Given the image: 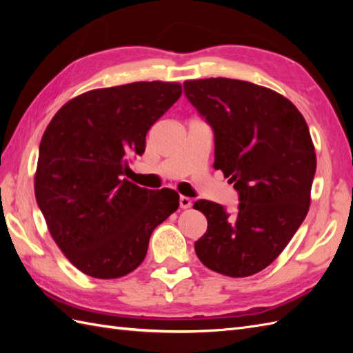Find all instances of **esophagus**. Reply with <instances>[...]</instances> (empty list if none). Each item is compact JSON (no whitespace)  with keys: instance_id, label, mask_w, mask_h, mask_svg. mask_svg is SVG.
Returning a JSON list of instances; mask_svg holds the SVG:
<instances>
[{"instance_id":"1","label":"esophagus","mask_w":353,"mask_h":353,"mask_svg":"<svg viewBox=\"0 0 353 353\" xmlns=\"http://www.w3.org/2000/svg\"><path fill=\"white\" fill-rule=\"evenodd\" d=\"M179 205H181L182 209H188L192 206V201L190 197H185V196H181V199H179Z\"/></svg>"}]
</instances>
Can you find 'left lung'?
Returning a JSON list of instances; mask_svg holds the SVG:
<instances>
[{
  "label": "left lung",
  "instance_id": "obj_1",
  "mask_svg": "<svg viewBox=\"0 0 353 353\" xmlns=\"http://www.w3.org/2000/svg\"><path fill=\"white\" fill-rule=\"evenodd\" d=\"M183 88L214 130V168L239 196L234 215L214 201L194 203L208 220L196 253L212 272L252 276L279 256L308 214L317 167L308 124L288 99L250 81L186 80Z\"/></svg>",
  "mask_w": 353,
  "mask_h": 353
}]
</instances>
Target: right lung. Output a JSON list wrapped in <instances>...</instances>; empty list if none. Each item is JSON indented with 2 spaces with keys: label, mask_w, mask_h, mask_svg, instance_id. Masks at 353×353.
<instances>
[{
  "label": "right lung",
  "mask_w": 353,
  "mask_h": 353,
  "mask_svg": "<svg viewBox=\"0 0 353 353\" xmlns=\"http://www.w3.org/2000/svg\"><path fill=\"white\" fill-rule=\"evenodd\" d=\"M182 95L174 81L94 89L57 110L43 132L34 196L59 249L97 279H117L144 261L152 232L177 211L179 194L123 176L145 137Z\"/></svg>",
  "instance_id": "add662e5"
}]
</instances>
